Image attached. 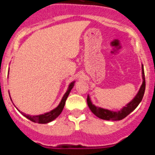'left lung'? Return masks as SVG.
<instances>
[{
    "mask_svg": "<svg viewBox=\"0 0 155 155\" xmlns=\"http://www.w3.org/2000/svg\"><path fill=\"white\" fill-rule=\"evenodd\" d=\"M142 78H143V82L140 87L139 91L136 96L134 97L130 102L127 103L125 106L122 108L120 110L118 111H112L109 109H103V108L98 107L95 106L94 104H92L91 100L90 98L89 95H87V103L89 109L94 113L97 117L105 120H113V121H116V120H121L124 119L126 116H128L130 113H132L134 109H136L140 104V102L142 101V98L143 97L145 91V77H144V71H143V66L142 64Z\"/></svg>",
    "mask_w": 155,
    "mask_h": 155,
    "instance_id": "left-lung-1",
    "label": "left lung"
}]
</instances>
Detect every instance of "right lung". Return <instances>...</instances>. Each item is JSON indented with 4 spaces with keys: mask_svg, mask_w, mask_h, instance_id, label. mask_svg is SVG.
I'll use <instances>...</instances> for the list:
<instances>
[{
    "mask_svg": "<svg viewBox=\"0 0 155 155\" xmlns=\"http://www.w3.org/2000/svg\"><path fill=\"white\" fill-rule=\"evenodd\" d=\"M74 83L75 81H73L71 82V84H69L68 90H67L66 93L64 94V96H63L60 104L57 105V107L55 108L54 109H53V110L50 111V112H48V113H44V114L38 115V116H30V115H27L25 114V113H22V112H20L19 110L18 111L25 116V117H26L27 119H28V120H31V121L34 122V123H38V124H48V123H50V122L53 121V120H55L56 118H57V117L60 116V114L62 113L63 109H64V105H65L66 100L68 98L71 89L73 88L74 85ZM11 100H12V98H11ZM16 109H17V108H16Z\"/></svg>",
    "mask_w": 155,
    "mask_h": 155,
    "instance_id": "1",
    "label": "right lung"
}]
</instances>
